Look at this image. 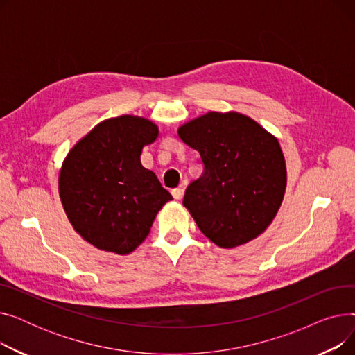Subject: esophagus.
Here are the masks:
<instances>
[{
    "label": "esophagus",
    "instance_id": "34e87169",
    "mask_svg": "<svg viewBox=\"0 0 355 355\" xmlns=\"http://www.w3.org/2000/svg\"><path fill=\"white\" fill-rule=\"evenodd\" d=\"M171 194H173V197L175 198V200H181L182 197H184V190L182 189H174L173 191H171Z\"/></svg>",
    "mask_w": 355,
    "mask_h": 355
}]
</instances>
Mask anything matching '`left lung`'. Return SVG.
<instances>
[{"label":"left lung","instance_id":"left-lung-1","mask_svg":"<svg viewBox=\"0 0 355 355\" xmlns=\"http://www.w3.org/2000/svg\"><path fill=\"white\" fill-rule=\"evenodd\" d=\"M204 171L182 200L201 233L223 249L262 234L281 209L286 164L275 135L239 112H207L178 128Z\"/></svg>","mask_w":355,"mask_h":355}]
</instances>
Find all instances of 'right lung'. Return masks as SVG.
I'll use <instances>...</instances> for the list:
<instances>
[{
  "label": "right lung",
  "mask_w": 355,
  "mask_h": 355,
  "mask_svg": "<svg viewBox=\"0 0 355 355\" xmlns=\"http://www.w3.org/2000/svg\"><path fill=\"white\" fill-rule=\"evenodd\" d=\"M158 134V126L146 118H109L66 155L59 173L63 209L73 229L96 249L132 253L149 234L157 213L173 200L141 164L142 148Z\"/></svg>",
  "instance_id": "right-lung-1"
}]
</instances>
